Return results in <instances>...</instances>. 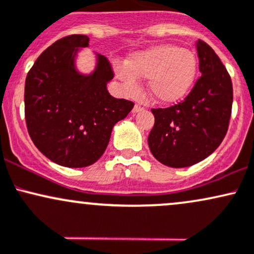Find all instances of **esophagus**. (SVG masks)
<instances>
[{"instance_id":"34e87169","label":"esophagus","mask_w":254,"mask_h":254,"mask_svg":"<svg viewBox=\"0 0 254 254\" xmlns=\"http://www.w3.org/2000/svg\"><path fill=\"white\" fill-rule=\"evenodd\" d=\"M142 110H144V108L140 107V105L135 104L134 107H133V109H132V113H133V114H136V113H140V112H142Z\"/></svg>"}]
</instances>
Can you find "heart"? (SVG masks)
<instances>
[{"label":"heart","instance_id":"obj_1","mask_svg":"<svg viewBox=\"0 0 254 254\" xmlns=\"http://www.w3.org/2000/svg\"><path fill=\"white\" fill-rule=\"evenodd\" d=\"M115 72L130 92L138 86L136 78L147 79V87L155 99L161 103H175L192 89L198 60L189 49L169 44L157 45L134 53L126 65H116Z\"/></svg>","mask_w":254,"mask_h":254}]
</instances>
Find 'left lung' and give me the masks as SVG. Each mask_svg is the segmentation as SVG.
Returning <instances> with one entry per match:
<instances>
[{"label": "left lung", "instance_id": "left-lung-1", "mask_svg": "<svg viewBox=\"0 0 254 254\" xmlns=\"http://www.w3.org/2000/svg\"><path fill=\"white\" fill-rule=\"evenodd\" d=\"M200 78L181 103L152 109L147 142L153 157L172 168L203 161L227 134L233 104L232 79L209 44L195 43Z\"/></svg>", "mask_w": 254, "mask_h": 254}]
</instances>
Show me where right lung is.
Here are the masks:
<instances>
[{
	"instance_id": "obj_1",
	"label": "right lung",
	"mask_w": 254,
	"mask_h": 254,
	"mask_svg": "<svg viewBox=\"0 0 254 254\" xmlns=\"http://www.w3.org/2000/svg\"><path fill=\"white\" fill-rule=\"evenodd\" d=\"M89 37L72 35L51 44L36 60L25 82V119L33 144L54 163L82 168L103 155L114 125L133 109V102L114 98L108 59L96 54L92 73L76 69L75 59Z\"/></svg>"
}]
</instances>
